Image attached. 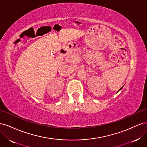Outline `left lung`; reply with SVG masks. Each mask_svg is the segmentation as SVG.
<instances>
[{
  "label": "left lung",
  "instance_id": "8db88e82",
  "mask_svg": "<svg viewBox=\"0 0 147 147\" xmlns=\"http://www.w3.org/2000/svg\"><path fill=\"white\" fill-rule=\"evenodd\" d=\"M123 87H121V88H120V89H119V90H118V91H120V90H121V89L123 88Z\"/></svg>",
  "mask_w": 147,
  "mask_h": 147
}]
</instances>
